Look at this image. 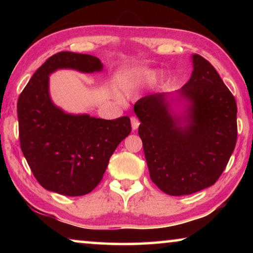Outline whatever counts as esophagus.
<instances>
[{
  "instance_id": "34e87169",
  "label": "esophagus",
  "mask_w": 253,
  "mask_h": 253,
  "mask_svg": "<svg viewBox=\"0 0 253 253\" xmlns=\"http://www.w3.org/2000/svg\"><path fill=\"white\" fill-rule=\"evenodd\" d=\"M130 123H131V129L132 130H136L137 128H138V126H139V121H138V118H136V117H131L130 118Z\"/></svg>"
}]
</instances>
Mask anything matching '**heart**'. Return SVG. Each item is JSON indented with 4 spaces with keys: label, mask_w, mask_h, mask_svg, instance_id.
Here are the masks:
<instances>
[{
    "label": "heart",
    "mask_w": 253,
    "mask_h": 253,
    "mask_svg": "<svg viewBox=\"0 0 253 253\" xmlns=\"http://www.w3.org/2000/svg\"><path fill=\"white\" fill-rule=\"evenodd\" d=\"M157 76H158V74L156 71H148L145 74L144 78L147 81H154V80H156ZM137 85H138V84H137L136 80H125V81H123V83H121V84H119V89H121L122 92L129 95V93L136 90Z\"/></svg>",
    "instance_id": "b5f03b06"
}]
</instances>
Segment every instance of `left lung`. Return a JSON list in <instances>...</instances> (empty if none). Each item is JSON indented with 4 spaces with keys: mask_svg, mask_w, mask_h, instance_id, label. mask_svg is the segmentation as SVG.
I'll return each mask as SVG.
<instances>
[{
    "mask_svg": "<svg viewBox=\"0 0 253 253\" xmlns=\"http://www.w3.org/2000/svg\"><path fill=\"white\" fill-rule=\"evenodd\" d=\"M193 71L179 90L143 97L134 111L149 176L161 191L181 196L213 185L237 143V102L208 60L192 55ZM182 101L187 114L172 108Z\"/></svg>",
    "mask_w": 253,
    "mask_h": 253,
    "instance_id": "left-lung-1",
    "label": "left lung"
}]
</instances>
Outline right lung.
I'll return each instance as SVG.
<instances>
[{"mask_svg": "<svg viewBox=\"0 0 253 253\" xmlns=\"http://www.w3.org/2000/svg\"><path fill=\"white\" fill-rule=\"evenodd\" d=\"M101 61L90 54L55 53L38 69L18 100L21 149L34 177L45 190L67 196L90 193L119 143L131 131L130 119L113 121L68 114L53 104L49 76L59 69L93 74Z\"/></svg>", "mask_w": 253, "mask_h": 253, "instance_id": "1", "label": "right lung"}]
</instances>
